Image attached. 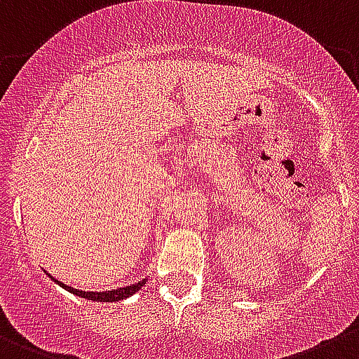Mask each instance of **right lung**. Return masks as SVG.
Instances as JSON below:
<instances>
[{"mask_svg": "<svg viewBox=\"0 0 359 359\" xmlns=\"http://www.w3.org/2000/svg\"><path fill=\"white\" fill-rule=\"evenodd\" d=\"M47 273V271H46ZM49 275V273H47ZM50 280H54L60 287L67 289L68 292H72V294L79 296V298H86V299H91V302H105V303H111V302H121V299L128 298V296L135 294V292L139 291V289L142 287V285L146 284V278L142 280V282H137V284H130L126 285V287H119V289H112V291H104V292H95V291H79V289H74L70 287V285L63 284V282H60V280L54 278L53 275H49Z\"/></svg>", "mask_w": 359, "mask_h": 359, "instance_id": "add662e5", "label": "right lung"}]
</instances>
